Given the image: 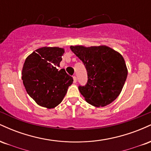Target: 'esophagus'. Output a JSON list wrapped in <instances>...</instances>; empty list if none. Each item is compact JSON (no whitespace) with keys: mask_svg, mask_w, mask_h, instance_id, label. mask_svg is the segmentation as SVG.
Here are the masks:
<instances>
[{"mask_svg":"<svg viewBox=\"0 0 151 151\" xmlns=\"http://www.w3.org/2000/svg\"><path fill=\"white\" fill-rule=\"evenodd\" d=\"M73 79H74V83L77 82V77H76V76H74Z\"/></svg>","mask_w":151,"mask_h":151,"instance_id":"34e87169","label":"esophagus"}]
</instances>
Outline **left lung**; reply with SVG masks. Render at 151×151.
<instances>
[{"label": "left lung", "mask_w": 151, "mask_h": 151, "mask_svg": "<svg viewBox=\"0 0 151 151\" xmlns=\"http://www.w3.org/2000/svg\"><path fill=\"white\" fill-rule=\"evenodd\" d=\"M70 49L82 61L87 72V83L79 86L86 101L96 107L114 101L127 78V67L122 55L105 45L71 46Z\"/></svg>", "instance_id": "1"}]
</instances>
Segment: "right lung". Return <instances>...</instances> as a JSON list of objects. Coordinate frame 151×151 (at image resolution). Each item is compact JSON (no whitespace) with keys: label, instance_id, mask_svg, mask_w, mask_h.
<instances>
[{"label":"right lung","instance_id":"1","mask_svg":"<svg viewBox=\"0 0 151 151\" xmlns=\"http://www.w3.org/2000/svg\"><path fill=\"white\" fill-rule=\"evenodd\" d=\"M64 52L63 48L44 47L26 58L22 67V82L29 96L41 106H57L73 83V78L65 69H58Z\"/></svg>","mask_w":151,"mask_h":151}]
</instances>
